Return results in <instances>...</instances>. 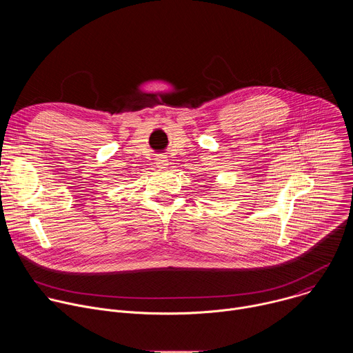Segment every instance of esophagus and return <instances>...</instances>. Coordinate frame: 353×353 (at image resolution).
I'll return each instance as SVG.
<instances>
[{
	"label": "esophagus",
	"instance_id": "esophagus-1",
	"mask_svg": "<svg viewBox=\"0 0 353 353\" xmlns=\"http://www.w3.org/2000/svg\"><path fill=\"white\" fill-rule=\"evenodd\" d=\"M157 166H158L159 169H168V166H169V159H168L166 157H163V155L158 157V158H157Z\"/></svg>",
	"mask_w": 353,
	"mask_h": 353
}]
</instances>
